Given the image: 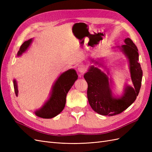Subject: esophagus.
<instances>
[{
    "mask_svg": "<svg viewBox=\"0 0 152 152\" xmlns=\"http://www.w3.org/2000/svg\"><path fill=\"white\" fill-rule=\"evenodd\" d=\"M77 70L80 73H83L86 71V66L84 65H80L78 66Z\"/></svg>",
    "mask_w": 152,
    "mask_h": 152,
    "instance_id": "esophagus-1",
    "label": "esophagus"
}]
</instances>
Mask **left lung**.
I'll use <instances>...</instances> for the list:
<instances>
[{"label": "left lung", "mask_w": 152, "mask_h": 152, "mask_svg": "<svg viewBox=\"0 0 152 152\" xmlns=\"http://www.w3.org/2000/svg\"><path fill=\"white\" fill-rule=\"evenodd\" d=\"M125 45L118 47L129 59L131 80L134 87L126 86L123 95L115 98L109 84L108 76L94 66H90L84 77L87 87V98L94 111L102 115L113 116L122 113L131 106L136 99L141 86L142 71L139 60L138 49L132 40H124ZM95 63L99 64L96 61ZM100 65H102L99 64ZM112 83V80H110Z\"/></svg>", "instance_id": "obj_1"}]
</instances>
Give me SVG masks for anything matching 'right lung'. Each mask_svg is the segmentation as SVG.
I'll list each match as a JSON object with an SVG mask.
<instances>
[{"instance_id":"obj_1","label":"right lung","mask_w":152,"mask_h":152,"mask_svg":"<svg viewBox=\"0 0 152 152\" xmlns=\"http://www.w3.org/2000/svg\"><path fill=\"white\" fill-rule=\"evenodd\" d=\"M31 41L32 39H29L21 45L19 51L18 52V56L28 49ZM77 79L78 75L76 71L73 69H70L61 74L53 86L49 99L42 108L35 111L36 115L43 118H51L60 113L65 108L66 94ZM13 84L15 94L17 96L18 89L15 79L13 80Z\"/></svg>"}]
</instances>
